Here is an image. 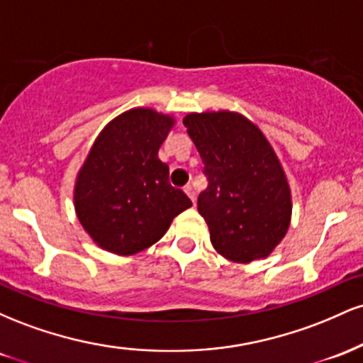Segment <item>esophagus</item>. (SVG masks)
<instances>
[{
  "label": "esophagus",
  "mask_w": 363,
  "mask_h": 363,
  "mask_svg": "<svg viewBox=\"0 0 363 363\" xmlns=\"http://www.w3.org/2000/svg\"><path fill=\"white\" fill-rule=\"evenodd\" d=\"M184 193H186L187 196H189L191 201L196 203V191H194V186H193V184H187V186L184 187Z\"/></svg>",
  "instance_id": "esophagus-1"
}]
</instances>
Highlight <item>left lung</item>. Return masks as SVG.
<instances>
[{
    "label": "left lung",
    "instance_id": "8db88e82",
    "mask_svg": "<svg viewBox=\"0 0 363 363\" xmlns=\"http://www.w3.org/2000/svg\"><path fill=\"white\" fill-rule=\"evenodd\" d=\"M182 123L205 164L198 211L215 251L242 264L268 257L291 222L289 179L272 143L234 111L189 112Z\"/></svg>",
    "mask_w": 363,
    "mask_h": 363
}]
</instances>
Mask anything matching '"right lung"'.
I'll use <instances>...</instances> for the list:
<instances>
[{"mask_svg":"<svg viewBox=\"0 0 363 363\" xmlns=\"http://www.w3.org/2000/svg\"><path fill=\"white\" fill-rule=\"evenodd\" d=\"M176 126L172 114L133 107L104 126L74 181L73 205L86 234L104 251L133 256L164 237L193 206L170 186L158 150Z\"/></svg>","mask_w":363,"mask_h":363,"instance_id":"1","label":"right lung"}]
</instances>
